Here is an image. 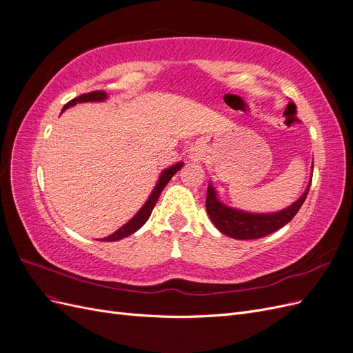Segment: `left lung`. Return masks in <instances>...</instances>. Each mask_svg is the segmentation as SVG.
<instances>
[{
    "label": "left lung",
    "instance_id": "1",
    "mask_svg": "<svg viewBox=\"0 0 353 353\" xmlns=\"http://www.w3.org/2000/svg\"><path fill=\"white\" fill-rule=\"evenodd\" d=\"M312 170H314V162H312ZM312 178L309 179V183L303 191V194L299 197L290 206H287L283 210L272 212V213H253L245 212L236 208L227 206L225 203H222L218 197V193L215 187L209 183L208 185V196H206V210L208 215L212 219L213 225H215L222 234L225 236L236 239V240H253L261 239L279 231L283 228L285 223L290 222L299 209L302 208L303 201L311 188Z\"/></svg>",
    "mask_w": 353,
    "mask_h": 353
}]
</instances>
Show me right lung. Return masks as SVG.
I'll use <instances>...</instances> for the list:
<instances>
[{"instance_id":"right-lung-1","label":"right lung","mask_w":353,"mask_h":353,"mask_svg":"<svg viewBox=\"0 0 353 353\" xmlns=\"http://www.w3.org/2000/svg\"><path fill=\"white\" fill-rule=\"evenodd\" d=\"M104 100H108V94H105L104 91H94V92H88V94H82V95H79V97H77V99H73L72 101H69V103L65 105V108L61 109V113L65 112L66 109L72 108V105H74L77 103L104 101ZM183 166H184L183 162H178V163L172 165V166H169V168L163 169L162 174H160V176H159V179H157L156 187L153 188L152 194L148 196V199H147V201L143 205V208H141L140 210H138V212L135 213V215L125 223V225H122L119 230L114 231L113 234H110L109 237L101 239V240H104V241H117V240H122V239H125V237H128V236H131V234H134L135 231L140 230V228L144 225V223L147 222V219L150 218L152 210H153V208L156 206V203H157V200H159V197H160V193H162L163 188L166 187V184L169 183L170 179H172V176H174Z\"/></svg>"}]
</instances>
